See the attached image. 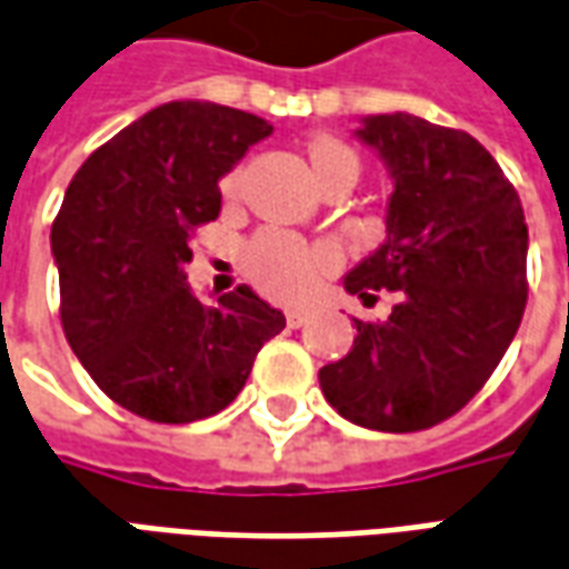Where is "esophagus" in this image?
Instances as JSON below:
<instances>
[{"mask_svg":"<svg viewBox=\"0 0 569 569\" xmlns=\"http://www.w3.org/2000/svg\"><path fill=\"white\" fill-rule=\"evenodd\" d=\"M309 321V309H288V325L291 328H303Z\"/></svg>","mask_w":569,"mask_h":569,"instance_id":"obj_1","label":"esophagus"}]
</instances>
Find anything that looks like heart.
<instances>
[{"label":"heart","mask_w":569,"mask_h":569,"mask_svg":"<svg viewBox=\"0 0 569 569\" xmlns=\"http://www.w3.org/2000/svg\"><path fill=\"white\" fill-rule=\"evenodd\" d=\"M306 156H309V164H312L316 183L330 174H340V171L358 174V156L337 137H312L306 143ZM223 192L227 196L236 192V174H229L223 180ZM321 266H325L321 253L306 248L297 236L278 232V229L260 232L244 251V269L253 278V284L263 288L266 293H272V297H284V300L300 297L312 284V278L318 276Z\"/></svg>","instance_id":"heart-1"}]
</instances>
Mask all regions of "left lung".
<instances>
[{
  "label": "left lung",
  "mask_w": 569,
  "mask_h": 569,
  "mask_svg": "<svg viewBox=\"0 0 569 569\" xmlns=\"http://www.w3.org/2000/svg\"><path fill=\"white\" fill-rule=\"evenodd\" d=\"M356 137L392 177L386 241L342 276L361 303L395 291L386 321H356L352 349L318 370L328 405L373 432L453 417L497 370L527 303V223L497 159L466 131L365 116Z\"/></svg>",
  "instance_id": "obj_1"
}]
</instances>
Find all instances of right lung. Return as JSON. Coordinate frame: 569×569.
<instances>
[{
  "label": "right lung",
  "mask_w": 569,
  "mask_h": 569,
  "mask_svg": "<svg viewBox=\"0 0 569 569\" xmlns=\"http://www.w3.org/2000/svg\"><path fill=\"white\" fill-rule=\"evenodd\" d=\"M272 134L253 112L171 100L91 152L51 227L60 321L116 405L152 422H196L244 389L284 328L241 284L201 303L183 276L192 229L220 213V180Z\"/></svg>",
  "instance_id": "right-lung-1"
}]
</instances>
